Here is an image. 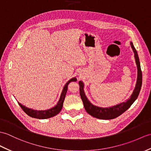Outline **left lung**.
I'll return each instance as SVG.
<instances>
[{"label":"left lung","instance_id":"left-lung-1","mask_svg":"<svg viewBox=\"0 0 151 151\" xmlns=\"http://www.w3.org/2000/svg\"><path fill=\"white\" fill-rule=\"evenodd\" d=\"M131 46L132 49V51L134 54V58L136 61V65H137L138 69V75H137V81H136V86L133 93L130 96V99L126 100L125 102H122L116 106L109 107H101L96 106L91 104L87 99L86 93L84 92V84L82 81L79 82L80 86V94L81 96L82 100L83 101V106L85 108L87 113L91 115L92 116L101 119V120H111L114 119L119 116L123 114L125 111H127L128 109L131 106V105L134 102V101L137 99L139 95V93L142 87V73L140 67V63L138 55L136 51L135 47L133 45L132 42H131Z\"/></svg>","mask_w":151,"mask_h":151}]
</instances>
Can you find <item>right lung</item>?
I'll use <instances>...</instances> for the list:
<instances>
[{"label": "right lung", "mask_w": 151, "mask_h": 151, "mask_svg": "<svg viewBox=\"0 0 151 151\" xmlns=\"http://www.w3.org/2000/svg\"><path fill=\"white\" fill-rule=\"evenodd\" d=\"M76 80L77 79L76 78V77H74V78L70 79L69 81L65 84V86H64V87H63V90L62 91L60 97V99L57 102V104L53 107L49 109L44 110V111L34 110L33 109H30L26 107L25 106H24V105L19 103V101H18V104H19L20 107L22 109V110L25 112L28 116H29L32 118H38V119H47V118H51L52 116H55L58 114L62 110V107H63V103H64L65 94H66V93H67L69 83L71 82H76Z\"/></svg>", "instance_id": "right-lung-1"}]
</instances>
